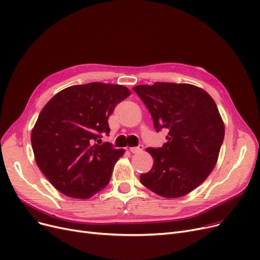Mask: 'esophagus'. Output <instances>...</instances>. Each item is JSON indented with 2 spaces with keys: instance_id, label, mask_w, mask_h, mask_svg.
Masks as SVG:
<instances>
[{
  "instance_id": "esophagus-1",
  "label": "esophagus",
  "mask_w": 260,
  "mask_h": 260,
  "mask_svg": "<svg viewBox=\"0 0 260 260\" xmlns=\"http://www.w3.org/2000/svg\"><path fill=\"white\" fill-rule=\"evenodd\" d=\"M142 150H143V146H142V145H139V146H133V148H131V149H129V151H131L133 154L140 153Z\"/></svg>"
}]
</instances>
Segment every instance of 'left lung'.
<instances>
[{"label":"left lung","instance_id":"8db88e82","mask_svg":"<svg viewBox=\"0 0 260 260\" xmlns=\"http://www.w3.org/2000/svg\"><path fill=\"white\" fill-rule=\"evenodd\" d=\"M133 90L148 107L156 132L168 129L167 143L148 148L154 164L140 182L168 199L188 194L217 165L224 139V122L213 99L190 84L156 82Z\"/></svg>","mask_w":260,"mask_h":260}]
</instances>
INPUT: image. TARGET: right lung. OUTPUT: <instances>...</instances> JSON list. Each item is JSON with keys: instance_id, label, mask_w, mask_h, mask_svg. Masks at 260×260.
<instances>
[{"instance_id": "obj_1", "label": "right lung", "mask_w": 260, "mask_h": 260, "mask_svg": "<svg viewBox=\"0 0 260 260\" xmlns=\"http://www.w3.org/2000/svg\"><path fill=\"white\" fill-rule=\"evenodd\" d=\"M129 95L125 86L94 82L61 90L42 108L31 148L38 168L59 192L86 200L108 185L125 151L95 141L109 134V116Z\"/></svg>"}]
</instances>
